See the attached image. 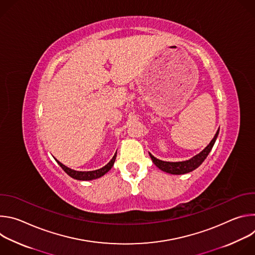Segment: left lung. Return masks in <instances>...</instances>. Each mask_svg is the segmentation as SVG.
I'll list each match as a JSON object with an SVG mask.
<instances>
[{
  "label": "left lung",
  "mask_w": 255,
  "mask_h": 255,
  "mask_svg": "<svg viewBox=\"0 0 255 255\" xmlns=\"http://www.w3.org/2000/svg\"><path fill=\"white\" fill-rule=\"evenodd\" d=\"M218 134H219V130L217 131V133L215 134L214 138L212 139V141L209 143L208 146L201 151L199 154L195 155L194 157H192L189 160L186 161H178V162H170V161H163L160 159H157L156 157H154L152 154L149 153L153 163L161 170L171 173V174H184V173H188L193 171L194 169L198 168L203 161L207 158L208 154L210 153V151L212 150L213 146H214V143L218 137Z\"/></svg>",
  "instance_id": "left-lung-1"
}]
</instances>
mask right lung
<instances>
[{"label":"right lung","instance_id":"1","mask_svg":"<svg viewBox=\"0 0 255 255\" xmlns=\"http://www.w3.org/2000/svg\"><path fill=\"white\" fill-rule=\"evenodd\" d=\"M116 156H117V152L114 154L113 158H112L110 161H109L105 166H103L102 168L96 169V170H91V171H78V170L71 169V168L65 166L64 164H62V163L59 162L58 160H56V161H57V163L60 165V167H61L69 176H71L72 178H76V179H79V180H92V179H96V178H99V177L103 176L104 174H106L109 170H110V169L112 168V166L114 165Z\"/></svg>","mask_w":255,"mask_h":255}]
</instances>
